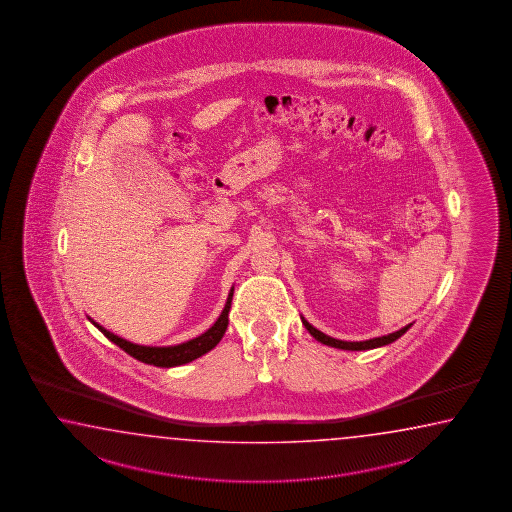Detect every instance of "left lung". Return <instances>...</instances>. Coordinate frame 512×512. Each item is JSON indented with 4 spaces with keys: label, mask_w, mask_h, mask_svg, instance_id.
<instances>
[{
    "label": "left lung",
    "mask_w": 512,
    "mask_h": 512,
    "mask_svg": "<svg viewBox=\"0 0 512 512\" xmlns=\"http://www.w3.org/2000/svg\"><path fill=\"white\" fill-rule=\"evenodd\" d=\"M302 324H304L305 329H307L318 342H322V344H326V346H331V348L348 349V351H364V349L381 348V346H386V344H392L397 338L403 337L404 333L412 327V324H408V326H404L403 329H399V331H395V333H390V335H384V337L370 338V340H362V342H346V340L327 337L322 331H318L316 327L311 326V324L305 320L304 316H302Z\"/></svg>",
    "instance_id": "8db88e82"
}]
</instances>
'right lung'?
<instances>
[{
    "mask_svg": "<svg viewBox=\"0 0 512 512\" xmlns=\"http://www.w3.org/2000/svg\"><path fill=\"white\" fill-rule=\"evenodd\" d=\"M232 294H234V287L230 289L227 304L223 307V311H221L218 320L214 322V326L207 329L203 335L192 338V340H188V342H183V344H177V346H164V348L139 346V344H133V342H128V340H124V338L113 335L106 327L100 326V324H97V322L91 320V318H89V322L97 327L98 331H102L104 337L111 340L113 344H117L120 349H124L133 359L141 360L144 364H153V366H157V368H174V366H181V364H188V362H192V360L199 359V357H203L205 353H208L210 349H214L218 346L219 340L223 338L225 331H227V326H229V311L230 304H232Z\"/></svg>",
    "mask_w": 512,
    "mask_h": 512,
    "instance_id": "1",
    "label": "right lung"
}]
</instances>
